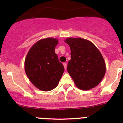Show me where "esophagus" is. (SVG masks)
I'll list each match as a JSON object with an SVG mask.
<instances>
[{"mask_svg": "<svg viewBox=\"0 0 123 123\" xmlns=\"http://www.w3.org/2000/svg\"><path fill=\"white\" fill-rule=\"evenodd\" d=\"M63 66H64V68H65V69H67V63L66 62H65V63H63Z\"/></svg>", "mask_w": 123, "mask_h": 123, "instance_id": "1", "label": "esophagus"}]
</instances>
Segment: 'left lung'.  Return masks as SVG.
I'll use <instances>...</instances> for the list:
<instances>
[{"instance_id":"obj_1","label":"left lung","mask_w":123,"mask_h":123,"mask_svg":"<svg viewBox=\"0 0 123 123\" xmlns=\"http://www.w3.org/2000/svg\"><path fill=\"white\" fill-rule=\"evenodd\" d=\"M65 42L71 49L67 70L75 85L84 91L96 87L106 71L105 61L98 49L91 41L81 37H69Z\"/></svg>"}]
</instances>
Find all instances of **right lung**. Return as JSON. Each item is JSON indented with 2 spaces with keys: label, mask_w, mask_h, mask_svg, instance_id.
Wrapping results in <instances>:
<instances>
[{
  "label": "right lung",
  "mask_w": 123,
  "mask_h": 123,
  "mask_svg": "<svg viewBox=\"0 0 123 123\" xmlns=\"http://www.w3.org/2000/svg\"><path fill=\"white\" fill-rule=\"evenodd\" d=\"M58 43L55 38L39 40L29 49L25 59L27 76L41 91H50L56 87L65 70L55 52Z\"/></svg>",
  "instance_id": "right-lung-1"
}]
</instances>
